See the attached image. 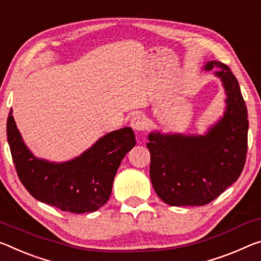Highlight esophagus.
Returning a JSON list of instances; mask_svg holds the SVG:
<instances>
[{
  "label": "esophagus",
  "instance_id": "esophagus-1",
  "mask_svg": "<svg viewBox=\"0 0 261 261\" xmlns=\"http://www.w3.org/2000/svg\"><path fill=\"white\" fill-rule=\"evenodd\" d=\"M130 124L136 131H145L148 126L147 118L143 114H136L134 117L131 118Z\"/></svg>",
  "mask_w": 261,
  "mask_h": 261
}]
</instances>
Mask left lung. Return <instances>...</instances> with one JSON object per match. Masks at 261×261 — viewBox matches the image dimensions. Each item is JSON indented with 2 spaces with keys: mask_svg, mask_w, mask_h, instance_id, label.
Returning <instances> with one entry per match:
<instances>
[{
  "mask_svg": "<svg viewBox=\"0 0 261 261\" xmlns=\"http://www.w3.org/2000/svg\"><path fill=\"white\" fill-rule=\"evenodd\" d=\"M221 77L226 111L204 136L148 135L150 177L153 188L169 205H205L242 174L247 153V109L237 79L221 61L204 69Z\"/></svg>",
  "mask_w": 261,
  "mask_h": 261,
  "instance_id": "8db88e82",
  "label": "left lung"
}]
</instances>
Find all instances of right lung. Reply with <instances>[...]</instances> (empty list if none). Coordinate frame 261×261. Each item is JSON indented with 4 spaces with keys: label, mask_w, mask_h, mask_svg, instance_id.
Listing matches in <instances>:
<instances>
[{
    "label": "right lung",
    "mask_w": 261,
    "mask_h": 261,
    "mask_svg": "<svg viewBox=\"0 0 261 261\" xmlns=\"http://www.w3.org/2000/svg\"><path fill=\"white\" fill-rule=\"evenodd\" d=\"M7 136L20 182L36 200L63 212H96L109 200L119 164L136 145L131 127L106 135L80 156L55 164L38 159L28 150L10 110Z\"/></svg>",
    "instance_id": "obj_1"
}]
</instances>
